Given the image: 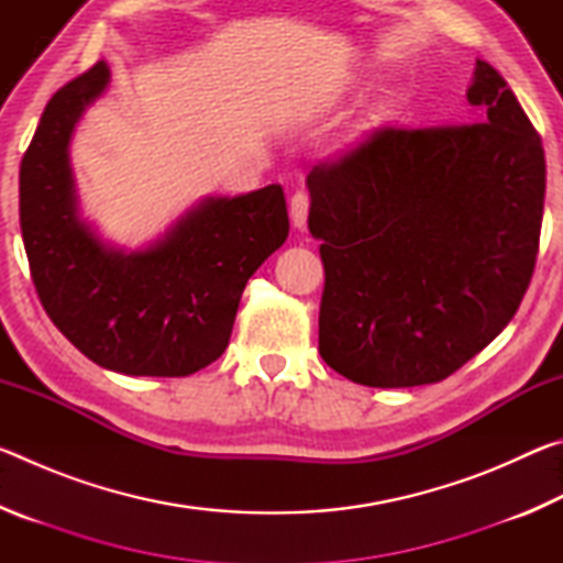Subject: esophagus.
Here are the masks:
<instances>
[{
    "instance_id": "esophagus-1",
    "label": "esophagus",
    "mask_w": 563,
    "mask_h": 563,
    "mask_svg": "<svg viewBox=\"0 0 563 563\" xmlns=\"http://www.w3.org/2000/svg\"><path fill=\"white\" fill-rule=\"evenodd\" d=\"M308 211H310V194L308 190H295L290 198V218L298 231H302L305 223H308Z\"/></svg>"
}]
</instances>
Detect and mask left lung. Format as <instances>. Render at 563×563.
Masks as SVG:
<instances>
[{"mask_svg": "<svg viewBox=\"0 0 563 563\" xmlns=\"http://www.w3.org/2000/svg\"><path fill=\"white\" fill-rule=\"evenodd\" d=\"M476 119L375 129L308 176L322 360L357 385L442 383L509 325L537 265L547 161L507 81L476 62Z\"/></svg>", "mask_w": 563, "mask_h": 563, "instance_id": "left-lung-1", "label": "left lung"}]
</instances>
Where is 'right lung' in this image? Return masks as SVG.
Listing matches in <instances>:
<instances>
[{"label":"right lung","instance_id":"right-lung-1","mask_svg":"<svg viewBox=\"0 0 563 563\" xmlns=\"http://www.w3.org/2000/svg\"><path fill=\"white\" fill-rule=\"evenodd\" d=\"M97 62L54 93L19 168V223L36 295L71 345L136 377H186L231 340L245 283L288 238L283 186L208 198L148 251L103 245L76 216L69 146L107 89Z\"/></svg>","mask_w":563,"mask_h":563}]
</instances>
